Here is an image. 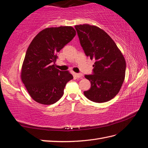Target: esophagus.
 I'll list each match as a JSON object with an SVG mask.
<instances>
[{
	"instance_id": "esophagus-1",
	"label": "esophagus",
	"mask_w": 148,
	"mask_h": 148,
	"mask_svg": "<svg viewBox=\"0 0 148 148\" xmlns=\"http://www.w3.org/2000/svg\"><path fill=\"white\" fill-rule=\"evenodd\" d=\"M75 76H76L77 78H81L82 77V73H75Z\"/></svg>"
}]
</instances>
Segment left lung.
I'll list each match as a JSON object with an SVG mask.
<instances>
[{
  "mask_svg": "<svg viewBox=\"0 0 148 148\" xmlns=\"http://www.w3.org/2000/svg\"><path fill=\"white\" fill-rule=\"evenodd\" d=\"M85 54L95 61L94 75H85L91 87L85 96L95 103L109 101L119 92L125 77L126 62L115 42L103 29L88 24L75 25Z\"/></svg>",
  "mask_w": 148,
  "mask_h": 148,
  "instance_id": "8db88e82",
  "label": "left lung"
}]
</instances>
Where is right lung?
<instances>
[{
  "instance_id": "obj_1",
  "label": "right lung",
  "mask_w": 148,
  "mask_h": 148,
  "mask_svg": "<svg viewBox=\"0 0 148 148\" xmlns=\"http://www.w3.org/2000/svg\"><path fill=\"white\" fill-rule=\"evenodd\" d=\"M71 27L44 29L28 46L21 71V78L28 94L35 101L50 105L61 99L68 82L73 79L68 71L56 68L57 53L75 36Z\"/></svg>"
}]
</instances>
